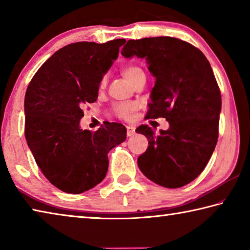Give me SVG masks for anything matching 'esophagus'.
I'll list each match as a JSON object with an SVG mask.
<instances>
[{
    "label": "esophagus",
    "instance_id": "esophagus-1",
    "mask_svg": "<svg viewBox=\"0 0 250 250\" xmlns=\"http://www.w3.org/2000/svg\"><path fill=\"white\" fill-rule=\"evenodd\" d=\"M135 133V128L133 125H126V135L128 137H132Z\"/></svg>",
    "mask_w": 250,
    "mask_h": 250
}]
</instances>
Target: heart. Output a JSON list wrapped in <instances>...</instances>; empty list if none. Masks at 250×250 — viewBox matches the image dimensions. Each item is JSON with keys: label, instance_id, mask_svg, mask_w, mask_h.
<instances>
[{"label": "heart", "instance_id": "obj_1", "mask_svg": "<svg viewBox=\"0 0 250 250\" xmlns=\"http://www.w3.org/2000/svg\"><path fill=\"white\" fill-rule=\"evenodd\" d=\"M141 73H143V71L140 67L133 66V65L125 67V68L122 70V74H124L125 77L128 79L131 83H133L135 77ZM105 83H107V77L104 76L100 80V87L104 88L105 86ZM135 110H137V105L134 104H119L113 107V112H115V115L117 117L121 118V119H125V120L131 119L132 113L135 111Z\"/></svg>", "mask_w": 250, "mask_h": 250}]
</instances>
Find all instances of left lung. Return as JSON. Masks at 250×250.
I'll return each instance as SVG.
<instances>
[{"label":"left lung","mask_w":250,"mask_h":250,"mask_svg":"<svg viewBox=\"0 0 250 250\" xmlns=\"http://www.w3.org/2000/svg\"><path fill=\"white\" fill-rule=\"evenodd\" d=\"M125 57L146 58L156 82L146 119L166 118L159 134L147 125L135 132L149 140L138 166L147 179L168 188H182L201 174L218 139L221 90L200 49L175 37L130 40Z\"/></svg>","instance_id":"left-lung-1"}]
</instances>
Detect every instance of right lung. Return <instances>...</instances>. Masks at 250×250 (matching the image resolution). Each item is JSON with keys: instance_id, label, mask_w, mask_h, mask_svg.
I'll list each match as a JSON object with an SVG mask.
<instances>
[{"instance_id": "obj_1", "label": "right lung", "mask_w": 250, "mask_h": 250, "mask_svg": "<svg viewBox=\"0 0 250 250\" xmlns=\"http://www.w3.org/2000/svg\"><path fill=\"white\" fill-rule=\"evenodd\" d=\"M125 40L78 42L57 50L34 75L25 94V138L50 183L65 193L95 188L108 171L109 151L126 139V129L104 121L82 130L84 104L98 98L99 83Z\"/></svg>"}]
</instances>
